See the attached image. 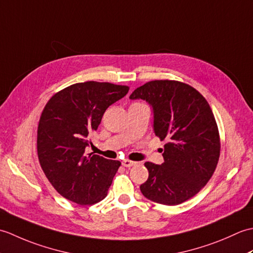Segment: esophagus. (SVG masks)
<instances>
[{"instance_id": "1", "label": "esophagus", "mask_w": 253, "mask_h": 253, "mask_svg": "<svg viewBox=\"0 0 253 253\" xmlns=\"http://www.w3.org/2000/svg\"><path fill=\"white\" fill-rule=\"evenodd\" d=\"M122 164L125 166V168H131V166L136 165L137 163L133 162V161H130V160H124L123 162H122Z\"/></svg>"}]
</instances>
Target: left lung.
<instances>
[{
  "label": "left lung",
  "instance_id": "obj_1",
  "mask_svg": "<svg viewBox=\"0 0 253 253\" xmlns=\"http://www.w3.org/2000/svg\"><path fill=\"white\" fill-rule=\"evenodd\" d=\"M131 100H146L153 107L154 132L166 140L162 165L146 162L149 178L140 186L149 200L176 206L207 185L219 159L217 124L206 98L177 80H152L137 88Z\"/></svg>",
  "mask_w": 253,
  "mask_h": 253
}]
</instances>
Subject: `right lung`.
Wrapping results in <instances>:
<instances>
[{
	"label": "right lung",
	"instance_id": "right-lung-1",
	"mask_svg": "<svg viewBox=\"0 0 253 253\" xmlns=\"http://www.w3.org/2000/svg\"><path fill=\"white\" fill-rule=\"evenodd\" d=\"M128 90L111 83H78L45 104L38 124V159L51 185L67 200L90 206L106 197L121 162L85 154L84 149L107 107Z\"/></svg>",
	"mask_w": 253,
	"mask_h": 253
}]
</instances>
